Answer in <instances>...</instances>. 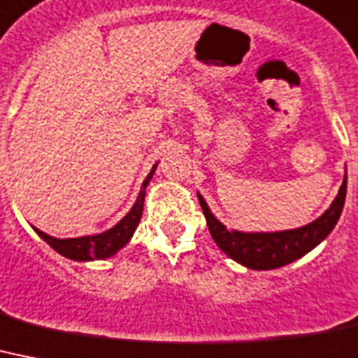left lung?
Instances as JSON below:
<instances>
[{"label":"left lung","instance_id":"1","mask_svg":"<svg viewBox=\"0 0 358 358\" xmlns=\"http://www.w3.org/2000/svg\"><path fill=\"white\" fill-rule=\"evenodd\" d=\"M348 174H344L338 194L324 213L309 224L283 231H239L229 229L220 222L209 209L208 202L200 193L199 200L208 220L209 234L222 252L239 264L252 270L280 268L292 261L300 259L310 250L316 248L333 231L344 209Z\"/></svg>","mask_w":358,"mask_h":358}]
</instances>
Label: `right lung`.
<instances>
[{"label": "right lung", "instance_id": "add662e5", "mask_svg": "<svg viewBox=\"0 0 358 358\" xmlns=\"http://www.w3.org/2000/svg\"><path fill=\"white\" fill-rule=\"evenodd\" d=\"M158 164L152 165L150 173L147 174L141 191H139L138 199L130 208V211L124 215L123 219L119 220L117 224L112 226L110 229L103 231V234L95 235H83V237H69V239H58L53 235H48L42 229L34 228L40 237L48 243L55 252H58L64 257L73 261H95V259H108L112 255H115L121 248L129 245V241L132 239L134 231L138 228L141 215H143V204H145V193H147V185H149L150 178H152L154 171H156Z\"/></svg>", "mask_w": 358, "mask_h": 358}]
</instances>
